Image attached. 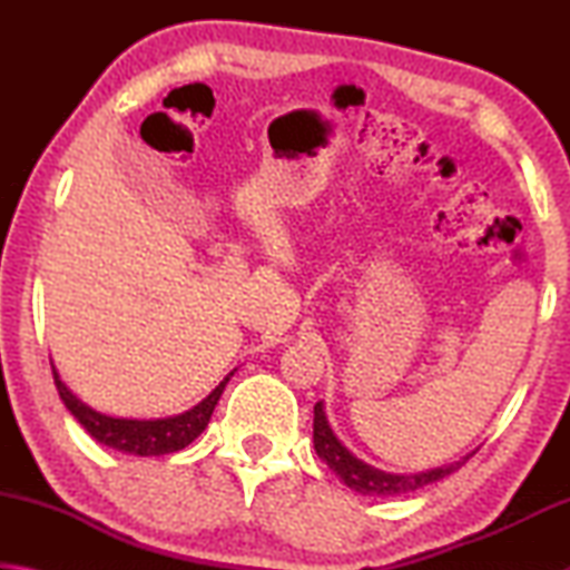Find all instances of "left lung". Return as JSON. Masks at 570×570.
Segmentation results:
<instances>
[{
  "instance_id": "1",
  "label": "left lung",
  "mask_w": 570,
  "mask_h": 570,
  "mask_svg": "<svg viewBox=\"0 0 570 570\" xmlns=\"http://www.w3.org/2000/svg\"><path fill=\"white\" fill-rule=\"evenodd\" d=\"M314 450L326 465H330L336 475H340L346 485L362 495H400V493H412V490H420L430 482H438L448 478L450 472L462 468V462L448 468H438L430 472H417V475H392V472H382L377 468H370L366 462L356 460L350 450H346L340 440L334 438L330 422L324 417L322 402L314 404Z\"/></svg>"
}]
</instances>
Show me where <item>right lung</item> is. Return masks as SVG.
Segmentation results:
<instances>
[{
  "mask_svg": "<svg viewBox=\"0 0 570 570\" xmlns=\"http://www.w3.org/2000/svg\"><path fill=\"white\" fill-rule=\"evenodd\" d=\"M234 374V372H230ZM228 377L218 384V387L208 394V397L196 404V407L178 414V417L168 420H118V417H105V414L90 410L88 404H82L75 394L65 387L57 377V370L52 366L55 387L60 392L65 407L75 414V420L82 424L90 435L108 445L112 450L128 452V455L138 458H153V455H168V452H178L186 445H190L200 432L206 430V424L214 414L216 404L224 394Z\"/></svg>",
  "mask_w": 570,
  "mask_h": 570,
  "instance_id": "add662e5",
  "label": "right lung"
}]
</instances>
